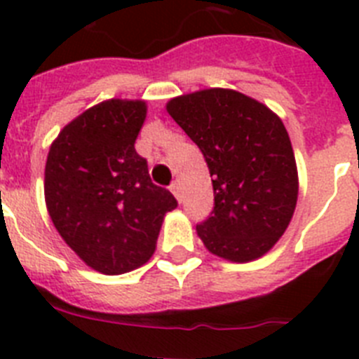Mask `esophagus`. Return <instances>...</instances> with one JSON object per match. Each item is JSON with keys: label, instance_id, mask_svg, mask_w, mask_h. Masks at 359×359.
Returning <instances> with one entry per match:
<instances>
[{"label": "esophagus", "instance_id": "esophagus-1", "mask_svg": "<svg viewBox=\"0 0 359 359\" xmlns=\"http://www.w3.org/2000/svg\"><path fill=\"white\" fill-rule=\"evenodd\" d=\"M170 192H172V194H174V198H176L177 201L182 203V189H180V183H177V182H174L172 185H170Z\"/></svg>", "mask_w": 359, "mask_h": 359}]
</instances>
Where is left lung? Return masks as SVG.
Instances as JSON below:
<instances>
[{"label": "left lung", "instance_id": "obj_1", "mask_svg": "<svg viewBox=\"0 0 359 359\" xmlns=\"http://www.w3.org/2000/svg\"><path fill=\"white\" fill-rule=\"evenodd\" d=\"M167 111L210 170L214 210L196 226L205 248L231 262L268 253L298 198L297 161L282 120L255 98L224 88L170 98Z\"/></svg>", "mask_w": 359, "mask_h": 359}]
</instances>
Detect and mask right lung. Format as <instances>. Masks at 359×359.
I'll return each mask as SVG.
<instances>
[{"mask_svg":"<svg viewBox=\"0 0 359 359\" xmlns=\"http://www.w3.org/2000/svg\"><path fill=\"white\" fill-rule=\"evenodd\" d=\"M145 115V100H104L65 126L46 158L44 199L53 226L104 275L145 264L165 214L177 207L135 151Z\"/></svg>","mask_w":359,"mask_h":359,"instance_id":"right-lung-1","label":"right lung"}]
</instances>
